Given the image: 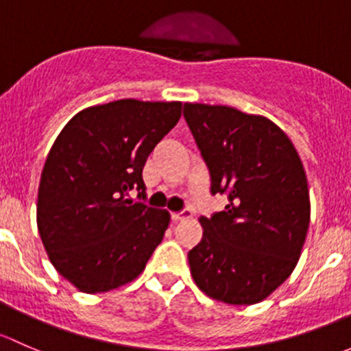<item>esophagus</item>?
<instances>
[{"mask_svg": "<svg viewBox=\"0 0 351 351\" xmlns=\"http://www.w3.org/2000/svg\"><path fill=\"white\" fill-rule=\"evenodd\" d=\"M186 218H191V211H189V209H182V211H180V213H172V215H171V219L174 223L180 221V219H186Z\"/></svg>", "mask_w": 351, "mask_h": 351, "instance_id": "1", "label": "esophagus"}]
</instances>
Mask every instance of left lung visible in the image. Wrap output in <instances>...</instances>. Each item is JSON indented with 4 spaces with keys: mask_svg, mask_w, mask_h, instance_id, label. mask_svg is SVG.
<instances>
[{
    "mask_svg": "<svg viewBox=\"0 0 351 351\" xmlns=\"http://www.w3.org/2000/svg\"><path fill=\"white\" fill-rule=\"evenodd\" d=\"M184 118L225 211L201 216L202 240L187 254L194 282L216 301L248 306L294 270L309 226L304 167L270 120L230 106L184 104Z\"/></svg>",
    "mask_w": 351,
    "mask_h": 351,
    "instance_id": "1",
    "label": "left lung"
}]
</instances>
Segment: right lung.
Returning a JSON list of instances; mask_svg holds the SVG:
<instances>
[{
	"label": "right lung",
	"instance_id": "1",
	"mask_svg": "<svg viewBox=\"0 0 351 351\" xmlns=\"http://www.w3.org/2000/svg\"><path fill=\"white\" fill-rule=\"evenodd\" d=\"M182 103L120 99L82 110L53 142L38 186L37 225L57 272L88 294L132 282L171 223L145 199L143 165Z\"/></svg>",
	"mask_w": 351,
	"mask_h": 351
}]
</instances>
